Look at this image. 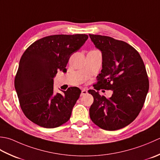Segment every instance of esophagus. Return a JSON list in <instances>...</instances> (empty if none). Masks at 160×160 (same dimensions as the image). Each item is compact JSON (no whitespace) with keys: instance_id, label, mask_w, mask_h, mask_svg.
<instances>
[{"instance_id":"obj_1","label":"esophagus","mask_w":160,"mask_h":160,"mask_svg":"<svg viewBox=\"0 0 160 160\" xmlns=\"http://www.w3.org/2000/svg\"><path fill=\"white\" fill-rule=\"evenodd\" d=\"M88 93V91L86 90V89H83L82 90H81V96H84L86 95V94Z\"/></svg>"}]
</instances>
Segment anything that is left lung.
Instances as JSON below:
<instances>
[{
	"instance_id": "obj_1",
	"label": "left lung",
	"mask_w": 160,
	"mask_h": 160,
	"mask_svg": "<svg viewBox=\"0 0 160 160\" xmlns=\"http://www.w3.org/2000/svg\"><path fill=\"white\" fill-rule=\"evenodd\" d=\"M89 36L102 53V70L94 88L113 92L108 99L98 91H88L94 98L90 117L103 130L121 129L134 121L145 102L149 81L144 61L138 52L124 41L106 36Z\"/></svg>"
}]
</instances>
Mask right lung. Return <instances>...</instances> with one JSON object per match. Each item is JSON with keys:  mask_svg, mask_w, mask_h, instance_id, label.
<instances>
[{"mask_svg": "<svg viewBox=\"0 0 160 160\" xmlns=\"http://www.w3.org/2000/svg\"><path fill=\"white\" fill-rule=\"evenodd\" d=\"M88 38L86 34H57L38 39L22 55L14 86L24 115L46 128H57L70 119L81 90L70 87L54 93V77L66 72L70 56Z\"/></svg>", "mask_w": 160, "mask_h": 160, "instance_id": "add662e5", "label": "right lung"}]
</instances>
